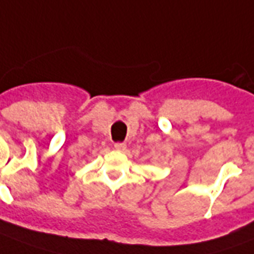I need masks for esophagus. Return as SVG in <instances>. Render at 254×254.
Listing matches in <instances>:
<instances>
[{
	"mask_svg": "<svg viewBox=\"0 0 254 254\" xmlns=\"http://www.w3.org/2000/svg\"><path fill=\"white\" fill-rule=\"evenodd\" d=\"M114 148H116L117 151L124 152L127 149V144H125V142H116V144H114Z\"/></svg>",
	"mask_w": 254,
	"mask_h": 254,
	"instance_id": "obj_1",
	"label": "esophagus"
}]
</instances>
